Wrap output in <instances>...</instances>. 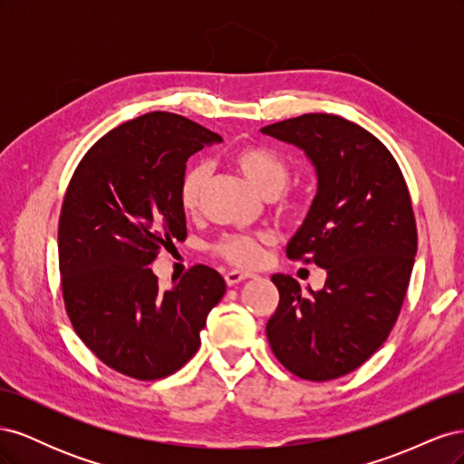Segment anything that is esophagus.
Wrapping results in <instances>:
<instances>
[{"instance_id":"obj_1","label":"esophagus","mask_w":464,"mask_h":464,"mask_svg":"<svg viewBox=\"0 0 464 464\" xmlns=\"http://www.w3.org/2000/svg\"><path fill=\"white\" fill-rule=\"evenodd\" d=\"M256 275L254 273H247V271H228L227 275H224V280H227V285L228 286H234V285H237V283H242V280H246V278H254Z\"/></svg>"}]
</instances>
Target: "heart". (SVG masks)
Here are the masks:
<instances>
[{"instance_id": "1", "label": "heart", "mask_w": 464, "mask_h": 464, "mask_svg": "<svg viewBox=\"0 0 464 464\" xmlns=\"http://www.w3.org/2000/svg\"><path fill=\"white\" fill-rule=\"evenodd\" d=\"M232 164L244 174L263 198H276L288 184L290 166L283 154L266 145H242L230 154ZM208 164L198 160L189 164L181 174L178 186L179 205L186 213H193L199 207L201 195L208 181ZM302 208L298 199L285 198L278 203V210L294 215ZM269 242V234H234L227 236L215 246V251L227 261L237 266H256L263 257V246Z\"/></svg>"}]
</instances>
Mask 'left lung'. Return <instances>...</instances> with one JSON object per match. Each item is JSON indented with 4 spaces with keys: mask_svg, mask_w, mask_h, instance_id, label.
Returning <instances> with one entry per match:
<instances>
[{
    "mask_svg": "<svg viewBox=\"0 0 464 464\" xmlns=\"http://www.w3.org/2000/svg\"><path fill=\"white\" fill-rule=\"evenodd\" d=\"M261 133L315 168L317 193L286 256L327 271L310 298L290 275H273L280 300L266 339L288 372L329 382L360 368L399 317L418 247L411 193L389 149L354 121L304 114Z\"/></svg>",
    "mask_w": 464,
    "mask_h": 464,
    "instance_id": "left-lung-1",
    "label": "left lung"
}]
</instances>
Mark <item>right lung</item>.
Instances as JSON below:
<instances>
[{"mask_svg": "<svg viewBox=\"0 0 464 464\" xmlns=\"http://www.w3.org/2000/svg\"><path fill=\"white\" fill-rule=\"evenodd\" d=\"M220 141L184 116L150 111L98 139L69 181L58 230L65 310L79 339L123 375L154 382L178 372L227 292L207 265L170 290L149 266L188 236L178 198L188 159Z\"/></svg>", "mask_w": 464, "mask_h": 464, "instance_id": "add662e5", "label": "right lung"}]
</instances>
